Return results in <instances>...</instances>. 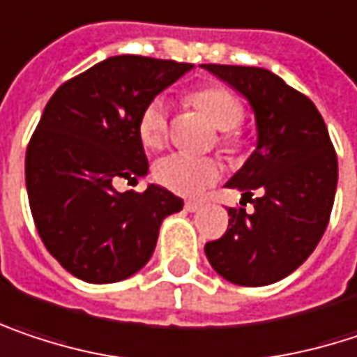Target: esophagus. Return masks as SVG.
Listing matches in <instances>:
<instances>
[{"instance_id":"1","label":"esophagus","mask_w":357,"mask_h":357,"mask_svg":"<svg viewBox=\"0 0 357 357\" xmlns=\"http://www.w3.org/2000/svg\"><path fill=\"white\" fill-rule=\"evenodd\" d=\"M200 206H202V204H200V202H194V200H188V202H185V211L188 212L200 211Z\"/></svg>"}]
</instances>
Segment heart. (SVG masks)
Segmentation results:
<instances>
[{
    "instance_id": "1",
    "label": "heart",
    "mask_w": 357,
    "mask_h": 357,
    "mask_svg": "<svg viewBox=\"0 0 357 357\" xmlns=\"http://www.w3.org/2000/svg\"><path fill=\"white\" fill-rule=\"evenodd\" d=\"M188 102L202 112L214 128H218V145L227 153H237L243 146L245 135L241 120L245 108L241 100L222 85H206L188 96ZM139 137L149 149H159L169 137V116L163 98H153L139 118ZM155 179L167 190L181 196H198L214 181H218L222 167L214 157H192L183 153H169L155 163Z\"/></svg>"
}]
</instances>
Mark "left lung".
Listing matches in <instances>:
<instances>
[{"label":"left lung","mask_w":357,"mask_h":357,"mask_svg":"<svg viewBox=\"0 0 357 357\" xmlns=\"http://www.w3.org/2000/svg\"><path fill=\"white\" fill-rule=\"evenodd\" d=\"M202 67L243 93L257 122V149L227 181L255 211L229 208L227 233L204 251L216 274L233 284H274L307 259L329 225L337 155L317 106L272 71Z\"/></svg>","instance_id":"1"}]
</instances>
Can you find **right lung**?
<instances>
[{
	"label": "right lung",
	"instance_id": "obj_1",
	"mask_svg": "<svg viewBox=\"0 0 357 357\" xmlns=\"http://www.w3.org/2000/svg\"><path fill=\"white\" fill-rule=\"evenodd\" d=\"M194 65L139 54L110 56L65 82L49 100L26 149V190L49 253L89 284L139 272L161 220L183 200L151 183L118 192L116 179L146 176L139 118L146 104Z\"/></svg>",
	"mask_w": 357,
	"mask_h": 357
}]
</instances>
